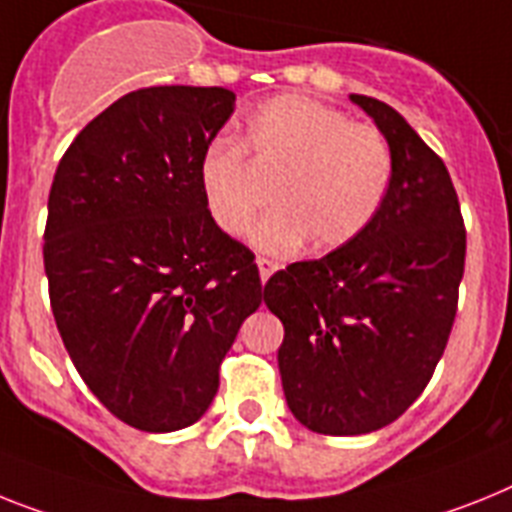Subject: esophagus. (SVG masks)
Segmentation results:
<instances>
[{"label": "esophagus", "instance_id": "1", "mask_svg": "<svg viewBox=\"0 0 512 512\" xmlns=\"http://www.w3.org/2000/svg\"><path fill=\"white\" fill-rule=\"evenodd\" d=\"M257 270H260V281L265 283L278 270V263H273L268 257H257Z\"/></svg>", "mask_w": 512, "mask_h": 512}]
</instances>
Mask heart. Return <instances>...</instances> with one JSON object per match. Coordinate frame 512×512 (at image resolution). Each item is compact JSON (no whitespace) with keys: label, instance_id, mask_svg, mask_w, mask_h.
<instances>
[{"label":"heart","instance_id":"b5f03b06","mask_svg":"<svg viewBox=\"0 0 512 512\" xmlns=\"http://www.w3.org/2000/svg\"><path fill=\"white\" fill-rule=\"evenodd\" d=\"M247 148L257 176L276 182L278 208L252 236L273 255L296 252L307 239L315 252L354 242L375 221L393 171L390 145L377 127L302 96L260 106L249 122ZM200 187L210 216L229 236L247 234L268 200L244 150L231 143L205 150Z\"/></svg>","mask_w":512,"mask_h":512}]
</instances>
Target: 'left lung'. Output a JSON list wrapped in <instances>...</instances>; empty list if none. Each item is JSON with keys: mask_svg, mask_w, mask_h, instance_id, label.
Wrapping results in <instances>:
<instances>
[{"mask_svg": "<svg viewBox=\"0 0 512 512\" xmlns=\"http://www.w3.org/2000/svg\"><path fill=\"white\" fill-rule=\"evenodd\" d=\"M351 101L390 145L385 200L362 236L278 270L263 296L283 322L278 369L291 414L336 437L388 427L422 395L448 346L466 263L442 158L393 106Z\"/></svg>", "mask_w": 512, "mask_h": 512, "instance_id": "8db88e82", "label": "left lung"}]
</instances>
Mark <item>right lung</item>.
Segmentation results:
<instances>
[{
	"label": "right lung",
	"mask_w": 512,
	"mask_h": 512,
	"mask_svg": "<svg viewBox=\"0 0 512 512\" xmlns=\"http://www.w3.org/2000/svg\"><path fill=\"white\" fill-rule=\"evenodd\" d=\"M226 88L132 90L72 140L51 182L44 268L72 364L143 432L195 424L242 322L255 257L218 229L200 158L234 114Z\"/></svg>",
	"instance_id": "add662e5"
}]
</instances>
